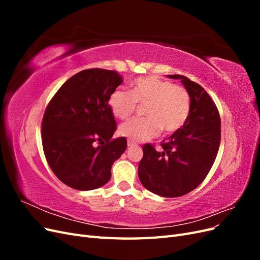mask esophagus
I'll list each match as a JSON object with an SVG mask.
<instances>
[{
  "label": "esophagus",
  "instance_id": "obj_1",
  "mask_svg": "<svg viewBox=\"0 0 260 260\" xmlns=\"http://www.w3.org/2000/svg\"><path fill=\"white\" fill-rule=\"evenodd\" d=\"M135 145H136V142H133V141H131V140H128V147L135 146Z\"/></svg>",
  "mask_w": 260,
  "mask_h": 260
}]
</instances>
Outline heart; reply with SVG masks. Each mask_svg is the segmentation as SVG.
<instances>
[{
	"label": "heart",
	"mask_w": 260,
	"mask_h": 260,
	"mask_svg": "<svg viewBox=\"0 0 260 260\" xmlns=\"http://www.w3.org/2000/svg\"><path fill=\"white\" fill-rule=\"evenodd\" d=\"M144 105V118H135L122 123L119 135L133 142L145 141L159 135L161 129L174 133L183 127L191 112V95L184 86L172 84L156 76L140 77L131 83V91L114 90L108 106L114 116L127 119Z\"/></svg>",
	"instance_id": "heart-1"
}]
</instances>
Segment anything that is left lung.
Segmentation results:
<instances>
[{
  "mask_svg": "<svg viewBox=\"0 0 260 260\" xmlns=\"http://www.w3.org/2000/svg\"><path fill=\"white\" fill-rule=\"evenodd\" d=\"M167 77L180 79L190 93V116L182 128L162 141L160 151L152 144L143 146L138 174L148 191L179 198L193 191L208 175L219 149L221 122L214 101L200 84L181 75Z\"/></svg>",
  "mask_w": 260,
  "mask_h": 260,
  "instance_id": "obj_1",
  "label": "left lung"
}]
</instances>
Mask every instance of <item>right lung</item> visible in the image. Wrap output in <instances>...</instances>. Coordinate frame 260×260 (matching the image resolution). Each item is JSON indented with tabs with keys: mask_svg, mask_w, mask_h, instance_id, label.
<instances>
[{
	"mask_svg": "<svg viewBox=\"0 0 260 260\" xmlns=\"http://www.w3.org/2000/svg\"><path fill=\"white\" fill-rule=\"evenodd\" d=\"M121 83L114 70H82L60 86L45 109V158L55 176L75 190L106 184L113 164L127 148L125 138L112 139L116 120L108 106L109 95Z\"/></svg>",
	"mask_w": 260,
	"mask_h": 260,
	"instance_id": "obj_1",
	"label": "right lung"
}]
</instances>
